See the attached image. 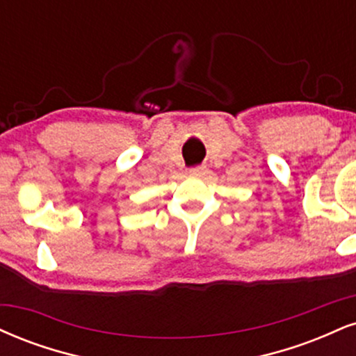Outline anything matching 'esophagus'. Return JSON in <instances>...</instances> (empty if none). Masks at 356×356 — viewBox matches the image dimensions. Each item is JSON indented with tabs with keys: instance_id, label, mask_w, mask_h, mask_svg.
<instances>
[{
	"instance_id": "esophagus-1",
	"label": "esophagus",
	"mask_w": 356,
	"mask_h": 356,
	"mask_svg": "<svg viewBox=\"0 0 356 356\" xmlns=\"http://www.w3.org/2000/svg\"><path fill=\"white\" fill-rule=\"evenodd\" d=\"M205 172H207L205 165H197V167H192V169H189V174L192 175V177H200V175H204Z\"/></svg>"
}]
</instances>
